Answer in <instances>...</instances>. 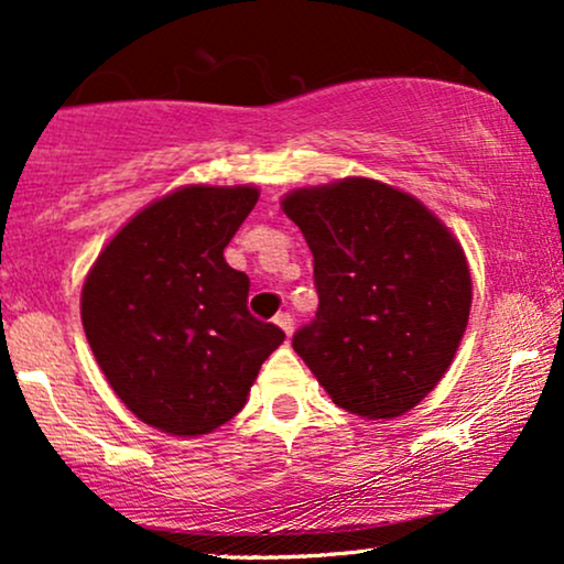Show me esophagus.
Here are the masks:
<instances>
[{"label": "esophagus", "mask_w": 564, "mask_h": 564, "mask_svg": "<svg viewBox=\"0 0 564 564\" xmlns=\"http://www.w3.org/2000/svg\"><path fill=\"white\" fill-rule=\"evenodd\" d=\"M275 326L281 328V332L286 336H291V332H294V318H291L289 313H278L275 315Z\"/></svg>", "instance_id": "esophagus-1"}]
</instances>
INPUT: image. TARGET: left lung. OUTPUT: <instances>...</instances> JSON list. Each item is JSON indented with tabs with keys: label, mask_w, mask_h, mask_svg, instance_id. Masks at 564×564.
<instances>
[{
	"label": "left lung",
	"mask_w": 564,
	"mask_h": 564,
	"mask_svg": "<svg viewBox=\"0 0 564 564\" xmlns=\"http://www.w3.org/2000/svg\"><path fill=\"white\" fill-rule=\"evenodd\" d=\"M315 260L318 313L291 345L323 390L366 419L403 416L448 371L467 332L462 246L408 193L347 177L283 198Z\"/></svg>",
	"instance_id": "obj_1"
}]
</instances>
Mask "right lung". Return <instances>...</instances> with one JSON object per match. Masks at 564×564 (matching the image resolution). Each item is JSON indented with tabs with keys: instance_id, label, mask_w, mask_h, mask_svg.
Segmentation results:
<instances>
[{
	"instance_id": "add662e5",
	"label": "right lung",
	"mask_w": 564,
	"mask_h": 564,
	"mask_svg": "<svg viewBox=\"0 0 564 564\" xmlns=\"http://www.w3.org/2000/svg\"><path fill=\"white\" fill-rule=\"evenodd\" d=\"M257 198L251 185L174 191L129 219L84 281L97 366L161 432L196 437L230 422L286 339L249 313V275L223 254Z\"/></svg>"
}]
</instances>
